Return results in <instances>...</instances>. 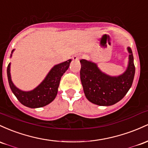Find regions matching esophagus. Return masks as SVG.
<instances>
[{
  "label": "esophagus",
  "instance_id": "34e87169",
  "mask_svg": "<svg viewBox=\"0 0 148 148\" xmlns=\"http://www.w3.org/2000/svg\"><path fill=\"white\" fill-rule=\"evenodd\" d=\"M81 58V56L79 55V54H77V55H75L73 56V60H78V59H79Z\"/></svg>",
  "mask_w": 148,
  "mask_h": 148
}]
</instances>
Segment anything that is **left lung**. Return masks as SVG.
I'll return each mask as SVG.
<instances>
[{
	"label": "left lung",
	"mask_w": 148,
	"mask_h": 148,
	"mask_svg": "<svg viewBox=\"0 0 148 148\" xmlns=\"http://www.w3.org/2000/svg\"><path fill=\"white\" fill-rule=\"evenodd\" d=\"M127 49L130 54L129 65L127 71L117 77L102 73L92 61L80 60L81 82L85 96L90 102L99 106H112L127 94L135 75L132 50L130 47Z\"/></svg>",
	"instance_id": "left-lung-1"
}]
</instances>
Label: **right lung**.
Returning <instances> with one entry per match:
<instances>
[{
	"instance_id": "right-lung-1",
	"label": "right lung",
	"mask_w": 148,
	"mask_h": 148,
	"mask_svg": "<svg viewBox=\"0 0 148 148\" xmlns=\"http://www.w3.org/2000/svg\"><path fill=\"white\" fill-rule=\"evenodd\" d=\"M71 61V59H69L65 62L54 66L42 82L36 89L30 92H23L14 85L11 79L10 64H9L7 69V74L12 92L15 95L18 101L26 107L36 108L48 105L55 99L61 76L69 69Z\"/></svg>"
}]
</instances>
